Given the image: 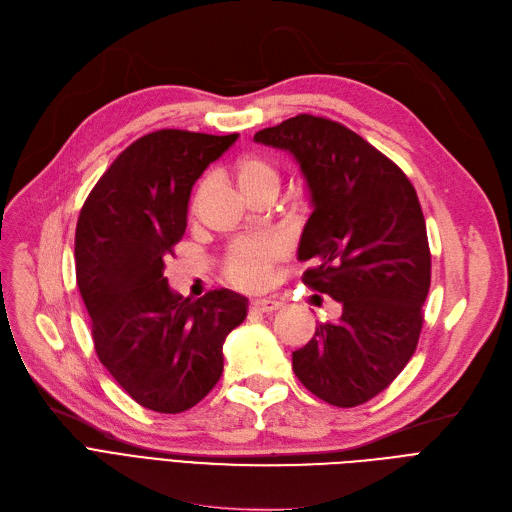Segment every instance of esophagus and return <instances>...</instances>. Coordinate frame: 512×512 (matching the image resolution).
Here are the masks:
<instances>
[{"label":"esophagus","mask_w":512,"mask_h":512,"mask_svg":"<svg viewBox=\"0 0 512 512\" xmlns=\"http://www.w3.org/2000/svg\"><path fill=\"white\" fill-rule=\"evenodd\" d=\"M283 304L279 302V300H275V298H262V300H254L252 304H250V308L254 310V312H262V314H271V312H275V310H279Z\"/></svg>","instance_id":"esophagus-1"}]
</instances>
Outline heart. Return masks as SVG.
<instances>
[{
  "label": "heart",
  "mask_w": 512,
  "mask_h": 512,
  "mask_svg": "<svg viewBox=\"0 0 512 512\" xmlns=\"http://www.w3.org/2000/svg\"><path fill=\"white\" fill-rule=\"evenodd\" d=\"M233 177L239 189L250 200H256L264 193H277L281 185L279 170L271 160L258 154H243L233 164ZM212 183L200 181L191 196V214L198 216L210 196ZM285 250L275 239H241L235 241L225 256V277L239 289H260L271 277L275 264L283 260Z\"/></svg>",
  "instance_id": "heart-1"
}]
</instances>
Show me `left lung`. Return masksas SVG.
Returning a JSON list of instances; mask_svg holds the SVG:
<instances>
[{"mask_svg": "<svg viewBox=\"0 0 512 512\" xmlns=\"http://www.w3.org/2000/svg\"><path fill=\"white\" fill-rule=\"evenodd\" d=\"M287 150L306 179L312 214L298 260L302 281L339 304L296 350L294 373L333 406L369 402L415 354L431 283L417 191L402 168L335 120L298 114L254 135Z\"/></svg>", "mask_w": 512, "mask_h": 512, "instance_id": "obj_1", "label": "left lung"}]
</instances>
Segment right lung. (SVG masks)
Masks as SVG:
<instances>
[{
	"instance_id": "add662e5",
	"label": "right lung",
	"mask_w": 512,
	"mask_h": 512,
	"mask_svg": "<svg viewBox=\"0 0 512 512\" xmlns=\"http://www.w3.org/2000/svg\"><path fill=\"white\" fill-rule=\"evenodd\" d=\"M239 135L162 129L139 137L87 196L75 233L77 285L97 358L143 408L196 406L223 375L225 337L248 300L231 289L173 294L164 258L187 227L191 187Z\"/></svg>"
}]
</instances>
